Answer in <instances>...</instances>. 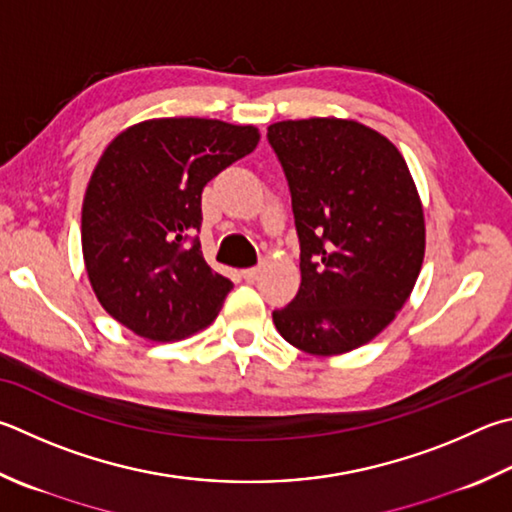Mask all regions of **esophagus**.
<instances>
[{"mask_svg": "<svg viewBox=\"0 0 512 512\" xmlns=\"http://www.w3.org/2000/svg\"><path fill=\"white\" fill-rule=\"evenodd\" d=\"M259 273H262V268H259V266H253V268H246V271H241V275H244L246 282H255L257 277H259Z\"/></svg>", "mask_w": 512, "mask_h": 512, "instance_id": "1", "label": "esophagus"}]
</instances>
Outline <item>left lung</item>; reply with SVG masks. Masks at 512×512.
<instances>
[{
	"mask_svg": "<svg viewBox=\"0 0 512 512\" xmlns=\"http://www.w3.org/2000/svg\"><path fill=\"white\" fill-rule=\"evenodd\" d=\"M266 136L291 190L302 271L275 327L313 356L367 345L403 309L425 255L407 163L356 120H282Z\"/></svg>",
	"mask_w": 512,
	"mask_h": 512,
	"instance_id": "1",
	"label": "left lung"
}]
</instances>
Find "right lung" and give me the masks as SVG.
I'll return each mask as SVG.
<instances>
[{"mask_svg":"<svg viewBox=\"0 0 512 512\" xmlns=\"http://www.w3.org/2000/svg\"><path fill=\"white\" fill-rule=\"evenodd\" d=\"M257 143L253 125L156 118L107 145L82 203V255L111 318L156 342L217 318L232 282L203 259L201 192Z\"/></svg>","mask_w":512,"mask_h":512,"instance_id":"add662e5","label":"right lung"}]
</instances>
